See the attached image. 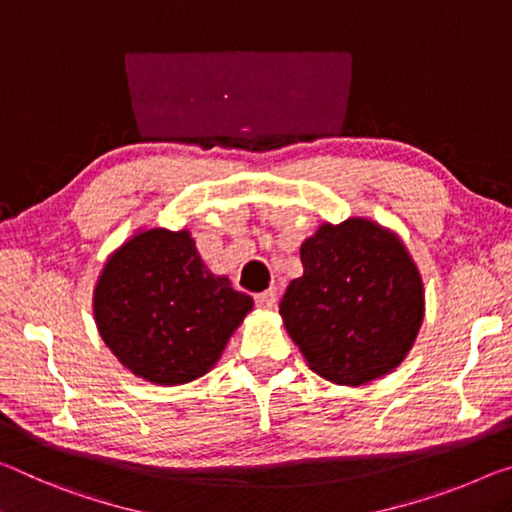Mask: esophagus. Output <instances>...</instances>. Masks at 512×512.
<instances>
[{
	"label": "esophagus",
	"mask_w": 512,
	"mask_h": 512,
	"mask_svg": "<svg viewBox=\"0 0 512 512\" xmlns=\"http://www.w3.org/2000/svg\"><path fill=\"white\" fill-rule=\"evenodd\" d=\"M256 306L258 308H265V311H270V308H274L276 304V290H265V292H258V295L254 297Z\"/></svg>",
	"instance_id": "1"
}]
</instances>
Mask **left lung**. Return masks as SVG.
<instances>
[{"label": "left lung", "mask_w": 512, "mask_h": 512, "mask_svg": "<svg viewBox=\"0 0 512 512\" xmlns=\"http://www.w3.org/2000/svg\"><path fill=\"white\" fill-rule=\"evenodd\" d=\"M301 263L279 311L311 370L342 385L395 370L424 317L420 272L399 238L360 217L324 224Z\"/></svg>", "instance_id": "left-lung-1"}]
</instances>
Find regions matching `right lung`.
I'll use <instances>...</instances> for the list:
<instances>
[{
	"label": "right lung",
	"instance_id": "1",
	"mask_svg": "<svg viewBox=\"0 0 512 512\" xmlns=\"http://www.w3.org/2000/svg\"><path fill=\"white\" fill-rule=\"evenodd\" d=\"M245 292L201 263L188 231L152 229L108 258L95 288V320L124 367L158 385L206 374L251 311Z\"/></svg>",
	"mask_w": 512,
	"mask_h": 512
}]
</instances>
